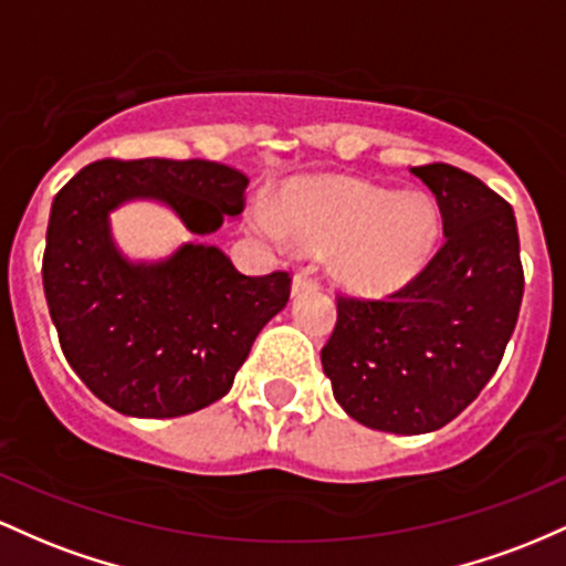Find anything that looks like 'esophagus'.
Here are the masks:
<instances>
[{
  "instance_id": "esophagus-1",
  "label": "esophagus",
  "mask_w": 566,
  "mask_h": 566,
  "mask_svg": "<svg viewBox=\"0 0 566 566\" xmlns=\"http://www.w3.org/2000/svg\"><path fill=\"white\" fill-rule=\"evenodd\" d=\"M313 285H315V277H313V272H310V270H300L294 275V294L313 289Z\"/></svg>"
}]
</instances>
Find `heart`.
I'll return each instance as SVG.
<instances>
[{"label": "heart", "mask_w": 566, "mask_h": 566, "mask_svg": "<svg viewBox=\"0 0 566 566\" xmlns=\"http://www.w3.org/2000/svg\"><path fill=\"white\" fill-rule=\"evenodd\" d=\"M251 224L272 240L336 249V272L366 294L401 289L433 256L441 234L436 202L422 192L392 195L353 179L304 181L283 192L281 213L256 202Z\"/></svg>", "instance_id": "1"}]
</instances>
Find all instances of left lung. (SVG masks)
<instances>
[{"label": "left lung", "instance_id": "1", "mask_svg": "<svg viewBox=\"0 0 566 566\" xmlns=\"http://www.w3.org/2000/svg\"><path fill=\"white\" fill-rule=\"evenodd\" d=\"M411 174L436 195L441 249L387 300L336 296V326L321 350L342 409L401 436L443 428L479 398L524 296L513 208L454 165Z\"/></svg>", "mask_w": 566, "mask_h": 566}]
</instances>
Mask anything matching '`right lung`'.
Returning <instances> with one entry per match:
<instances>
[{
  "label": "right lung",
  "mask_w": 566,
  "mask_h": 566,
  "mask_svg": "<svg viewBox=\"0 0 566 566\" xmlns=\"http://www.w3.org/2000/svg\"><path fill=\"white\" fill-rule=\"evenodd\" d=\"M245 179L208 160H98L55 195L42 259L44 300L61 350L114 411L144 420L192 415L230 392L253 339L285 307L291 275L249 277L216 245L187 243L133 264L109 213L160 200L189 232L211 234L245 208Z\"/></svg>",
  "instance_id": "obj_1"
}]
</instances>
